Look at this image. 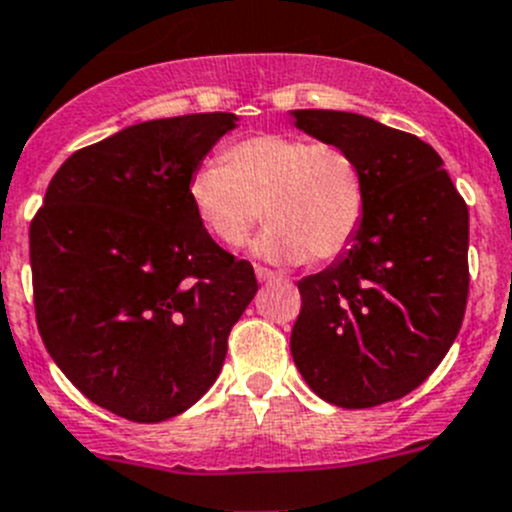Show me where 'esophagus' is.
<instances>
[{"label": "esophagus", "mask_w": 512, "mask_h": 512, "mask_svg": "<svg viewBox=\"0 0 512 512\" xmlns=\"http://www.w3.org/2000/svg\"><path fill=\"white\" fill-rule=\"evenodd\" d=\"M255 275H257V280H260V282H270V280H275L277 272H272V270H267V267L257 265L255 267Z\"/></svg>", "instance_id": "obj_1"}]
</instances>
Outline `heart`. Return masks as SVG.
Here are the masks:
<instances>
[{"label": "heart", "instance_id": "heart-1", "mask_svg": "<svg viewBox=\"0 0 512 512\" xmlns=\"http://www.w3.org/2000/svg\"><path fill=\"white\" fill-rule=\"evenodd\" d=\"M190 202L202 227L225 247H240L262 220L257 255L275 262H332L350 250L367 210V177L335 142L300 135H252L190 177Z\"/></svg>", "mask_w": 512, "mask_h": 512}]
</instances>
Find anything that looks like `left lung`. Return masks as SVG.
I'll return each mask as SVG.
<instances>
[{
  "instance_id": "obj_1",
  "label": "left lung",
  "mask_w": 512,
  "mask_h": 512,
  "mask_svg": "<svg viewBox=\"0 0 512 512\" xmlns=\"http://www.w3.org/2000/svg\"><path fill=\"white\" fill-rule=\"evenodd\" d=\"M295 119L357 157L367 210L350 250L297 282L292 360L337 408L393 403L428 380L463 325L468 205L438 152L410 132L332 109H295Z\"/></svg>"
}]
</instances>
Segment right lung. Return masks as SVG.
I'll list each match as a JSON object with an SVG mask.
<instances>
[{
  "label": "right lung",
  "mask_w": 512,
  "mask_h": 512,
  "mask_svg": "<svg viewBox=\"0 0 512 512\" xmlns=\"http://www.w3.org/2000/svg\"><path fill=\"white\" fill-rule=\"evenodd\" d=\"M232 112L152 119L82 147L29 225L37 327L74 388L132 423H160L210 390L257 292L190 202Z\"/></svg>",
  "instance_id": "right-lung-1"
}]
</instances>
